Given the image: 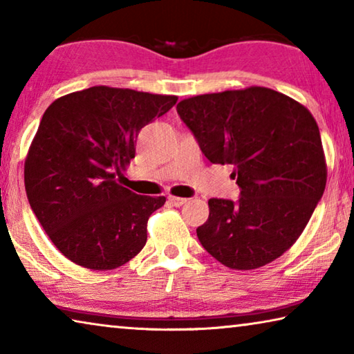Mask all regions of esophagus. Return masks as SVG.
<instances>
[{
  "label": "esophagus",
  "mask_w": 354,
  "mask_h": 354,
  "mask_svg": "<svg viewBox=\"0 0 354 354\" xmlns=\"http://www.w3.org/2000/svg\"><path fill=\"white\" fill-rule=\"evenodd\" d=\"M185 201H187V200H185V198H181V196H169V203H170V205L171 206H183L184 205V203Z\"/></svg>",
  "instance_id": "esophagus-1"
}]
</instances>
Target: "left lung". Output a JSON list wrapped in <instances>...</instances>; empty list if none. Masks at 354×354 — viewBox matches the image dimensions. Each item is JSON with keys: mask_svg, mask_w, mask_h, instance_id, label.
<instances>
[{"mask_svg": "<svg viewBox=\"0 0 354 354\" xmlns=\"http://www.w3.org/2000/svg\"><path fill=\"white\" fill-rule=\"evenodd\" d=\"M212 164H231L237 201L211 198L196 236L234 270L259 268L301 234L326 185L320 131L306 107L267 87L206 93L176 106Z\"/></svg>", "mask_w": 354, "mask_h": 354, "instance_id": "obj_1", "label": "left lung"}]
</instances>
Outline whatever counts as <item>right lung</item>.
<instances>
[{
	"mask_svg": "<svg viewBox=\"0 0 354 354\" xmlns=\"http://www.w3.org/2000/svg\"><path fill=\"white\" fill-rule=\"evenodd\" d=\"M175 95L95 86L45 111L25 160L32 212L61 253L91 270H113L147 243L165 196L137 195L117 176L136 156L140 129L176 104Z\"/></svg>",
	"mask_w": 354,
	"mask_h": 354,
	"instance_id": "right-lung-1",
	"label": "right lung"
}]
</instances>
